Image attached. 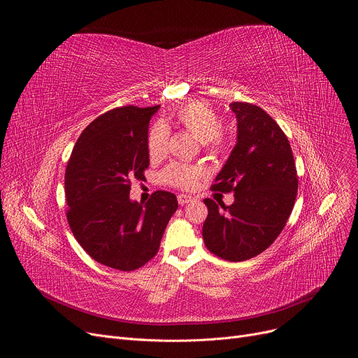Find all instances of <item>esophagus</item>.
I'll return each instance as SVG.
<instances>
[{
    "label": "esophagus",
    "mask_w": 358,
    "mask_h": 358,
    "mask_svg": "<svg viewBox=\"0 0 358 358\" xmlns=\"http://www.w3.org/2000/svg\"><path fill=\"white\" fill-rule=\"evenodd\" d=\"M177 199H178L180 206H185V203H189V202L194 201V198H192L191 195H187V194H180V195L177 196Z\"/></svg>",
    "instance_id": "esophagus-1"
}]
</instances>
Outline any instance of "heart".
I'll use <instances>...</instances> for the list:
<instances>
[{
    "instance_id": "obj_1",
    "label": "heart",
    "mask_w": 358,
    "mask_h": 358,
    "mask_svg": "<svg viewBox=\"0 0 358 358\" xmlns=\"http://www.w3.org/2000/svg\"><path fill=\"white\" fill-rule=\"evenodd\" d=\"M176 119L195 138H198L201 143H207L211 151L220 152L224 148L221 117L207 101L195 100L188 105H184L177 110ZM167 147V127L162 123L152 126L147 137V148L150 157L159 159L164 156ZM202 176L203 170L201 167L185 163H173L163 173V178L167 184L181 189L194 188Z\"/></svg>"
}]
</instances>
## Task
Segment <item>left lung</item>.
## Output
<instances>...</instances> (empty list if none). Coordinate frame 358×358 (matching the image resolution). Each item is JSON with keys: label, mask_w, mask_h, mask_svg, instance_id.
I'll return each instance as SVG.
<instances>
[{"label": "left lung", "mask_w": 358, "mask_h": 358, "mask_svg": "<svg viewBox=\"0 0 358 358\" xmlns=\"http://www.w3.org/2000/svg\"><path fill=\"white\" fill-rule=\"evenodd\" d=\"M236 115V144L211 187L234 192L232 206L206 198L202 238L210 252L229 262L248 261L269 248L292 214L297 171L289 140L259 106L229 105Z\"/></svg>", "instance_id": "obj_1"}]
</instances>
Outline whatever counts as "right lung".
Returning a JSON list of instances; mask_svg holds the SVG:
<instances>
[{"instance_id": "right-lung-1", "label": "right lung", "mask_w": 358, "mask_h": 358, "mask_svg": "<svg viewBox=\"0 0 358 358\" xmlns=\"http://www.w3.org/2000/svg\"><path fill=\"white\" fill-rule=\"evenodd\" d=\"M160 106H123L94 119L79 136L65 173L66 218L96 262L130 272L157 255L178 208L173 192L156 191L145 206L131 201V180H143L148 123Z\"/></svg>"}]
</instances>
